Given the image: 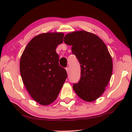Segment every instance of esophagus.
Returning <instances> with one entry per match:
<instances>
[{"label": "esophagus", "mask_w": 132, "mask_h": 132, "mask_svg": "<svg viewBox=\"0 0 132 132\" xmlns=\"http://www.w3.org/2000/svg\"><path fill=\"white\" fill-rule=\"evenodd\" d=\"M65 69H66V71H67V73L68 74V73H69V68H68V67H67V68H65Z\"/></svg>", "instance_id": "esophagus-1"}]
</instances>
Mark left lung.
I'll return each instance as SVG.
<instances>
[{"instance_id":"1","label":"left lung","mask_w":132,"mask_h":132,"mask_svg":"<svg viewBox=\"0 0 132 132\" xmlns=\"http://www.w3.org/2000/svg\"><path fill=\"white\" fill-rule=\"evenodd\" d=\"M64 43L80 65V78L73 86L77 95L86 102H93L105 91L112 73L111 56L103 41L95 34L85 30L68 34Z\"/></svg>"}]
</instances>
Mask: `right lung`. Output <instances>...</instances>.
Returning a JSON list of instances; mask_svg holds the SVG:
<instances>
[{"instance_id":"1","label":"right lung","mask_w":132,"mask_h":132,"mask_svg":"<svg viewBox=\"0 0 132 132\" xmlns=\"http://www.w3.org/2000/svg\"><path fill=\"white\" fill-rule=\"evenodd\" d=\"M64 36L61 32L37 35L21 56L20 71L23 84L32 98L42 105L56 100L67 77L66 70L59 65V55L56 52Z\"/></svg>"}]
</instances>
